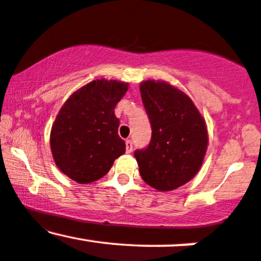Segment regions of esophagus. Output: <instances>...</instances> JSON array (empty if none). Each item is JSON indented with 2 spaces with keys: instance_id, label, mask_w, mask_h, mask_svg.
<instances>
[{
  "instance_id": "esophagus-1",
  "label": "esophagus",
  "mask_w": 261,
  "mask_h": 261,
  "mask_svg": "<svg viewBox=\"0 0 261 261\" xmlns=\"http://www.w3.org/2000/svg\"><path fill=\"white\" fill-rule=\"evenodd\" d=\"M125 143H126V153H131L133 152V141L126 140Z\"/></svg>"
}]
</instances>
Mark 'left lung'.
Wrapping results in <instances>:
<instances>
[{
  "label": "left lung",
  "mask_w": 261,
  "mask_h": 261,
  "mask_svg": "<svg viewBox=\"0 0 261 261\" xmlns=\"http://www.w3.org/2000/svg\"><path fill=\"white\" fill-rule=\"evenodd\" d=\"M140 91L152 127L147 147L134 153L140 174L157 190H174L201 167L207 148L205 121L190 98L168 83L146 81Z\"/></svg>",
  "instance_id": "obj_1"
}]
</instances>
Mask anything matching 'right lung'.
<instances>
[{"mask_svg": "<svg viewBox=\"0 0 261 261\" xmlns=\"http://www.w3.org/2000/svg\"><path fill=\"white\" fill-rule=\"evenodd\" d=\"M127 83L97 80L74 92L51 128L50 145L56 166L80 184L98 180L125 153L114 109Z\"/></svg>", "mask_w": 261, "mask_h": 261, "instance_id": "obj_1", "label": "right lung"}]
</instances>
